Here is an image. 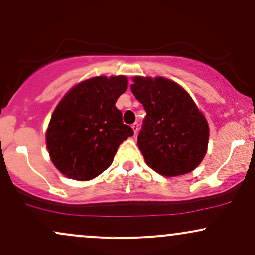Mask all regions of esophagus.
Segmentation results:
<instances>
[{
  "mask_svg": "<svg viewBox=\"0 0 255 255\" xmlns=\"http://www.w3.org/2000/svg\"><path fill=\"white\" fill-rule=\"evenodd\" d=\"M132 130L134 133H137V131H138V123H133L132 124Z\"/></svg>",
  "mask_w": 255,
  "mask_h": 255,
  "instance_id": "obj_1",
  "label": "esophagus"
}]
</instances>
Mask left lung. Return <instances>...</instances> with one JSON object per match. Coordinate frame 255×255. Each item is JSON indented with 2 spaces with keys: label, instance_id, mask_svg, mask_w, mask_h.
Here are the masks:
<instances>
[{
  "label": "left lung",
  "instance_id": "1",
  "mask_svg": "<svg viewBox=\"0 0 255 255\" xmlns=\"http://www.w3.org/2000/svg\"><path fill=\"white\" fill-rule=\"evenodd\" d=\"M131 91L146 112L137 137L146 164L164 176L192 172L209 142L208 122L192 98L163 77L136 76Z\"/></svg>",
  "mask_w": 255,
  "mask_h": 255
}]
</instances>
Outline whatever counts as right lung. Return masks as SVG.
Segmentation results:
<instances>
[{
	"label": "right lung",
	"mask_w": 255,
	"mask_h": 255,
	"mask_svg": "<svg viewBox=\"0 0 255 255\" xmlns=\"http://www.w3.org/2000/svg\"><path fill=\"white\" fill-rule=\"evenodd\" d=\"M125 76H98L71 88L53 111L46 132L52 162L74 180H91L112 163L118 146L133 130L123 123L117 99Z\"/></svg>",
	"instance_id": "1"
}]
</instances>
